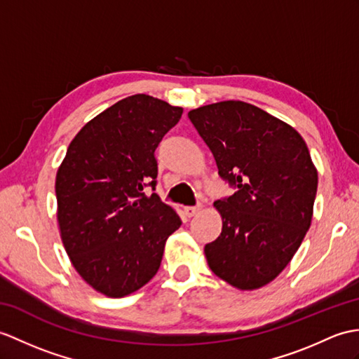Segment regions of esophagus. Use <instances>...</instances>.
I'll return each mask as SVG.
<instances>
[{"mask_svg": "<svg viewBox=\"0 0 359 359\" xmlns=\"http://www.w3.org/2000/svg\"><path fill=\"white\" fill-rule=\"evenodd\" d=\"M202 210V206H187L185 210H183V212H185L187 217H194V215Z\"/></svg>", "mask_w": 359, "mask_h": 359, "instance_id": "obj_1", "label": "esophagus"}]
</instances>
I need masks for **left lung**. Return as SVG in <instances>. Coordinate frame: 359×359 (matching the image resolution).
Masks as SVG:
<instances>
[{"label":"left lung","instance_id":"obj_1","mask_svg":"<svg viewBox=\"0 0 359 359\" xmlns=\"http://www.w3.org/2000/svg\"><path fill=\"white\" fill-rule=\"evenodd\" d=\"M237 191L214 202L222 232L205 246L210 269L240 290L269 285L286 268L309 229L318 171L302 135L243 101H222L188 113Z\"/></svg>","mask_w":359,"mask_h":359}]
</instances>
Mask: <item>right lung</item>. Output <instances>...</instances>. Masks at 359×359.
Here are the masks:
<instances>
[{"instance_id": "add662e5", "label": "right lung", "mask_w": 359, "mask_h": 359, "mask_svg": "<svg viewBox=\"0 0 359 359\" xmlns=\"http://www.w3.org/2000/svg\"><path fill=\"white\" fill-rule=\"evenodd\" d=\"M183 113L149 95H133L88 121L56 172L57 226L73 268L110 298L136 292L161 268L165 243L180 228L157 194L154 151Z\"/></svg>"}]
</instances>
